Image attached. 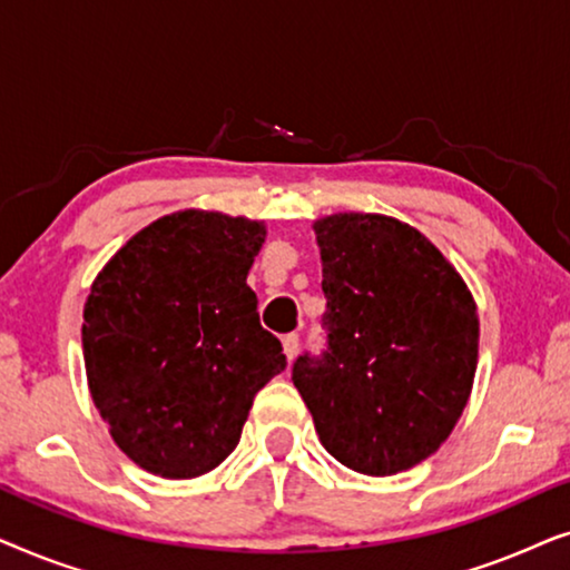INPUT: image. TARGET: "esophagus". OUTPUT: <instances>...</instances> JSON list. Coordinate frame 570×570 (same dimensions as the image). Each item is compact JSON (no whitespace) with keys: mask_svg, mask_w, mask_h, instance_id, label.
Masks as SVG:
<instances>
[{"mask_svg":"<svg viewBox=\"0 0 570 570\" xmlns=\"http://www.w3.org/2000/svg\"><path fill=\"white\" fill-rule=\"evenodd\" d=\"M283 353L287 361H293L298 355V334H285L283 337Z\"/></svg>","mask_w":570,"mask_h":570,"instance_id":"34e87169","label":"esophagus"}]
</instances>
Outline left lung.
Listing matches in <instances>:
<instances>
[{
	"instance_id": "obj_1",
	"label": "left lung",
	"mask_w": 570,
	"mask_h": 570,
	"mask_svg": "<svg viewBox=\"0 0 570 570\" xmlns=\"http://www.w3.org/2000/svg\"><path fill=\"white\" fill-rule=\"evenodd\" d=\"M314 233L330 347L301 355L293 384L337 462L389 478L435 454L462 417L478 306L454 264L396 217L337 213Z\"/></svg>"
}]
</instances>
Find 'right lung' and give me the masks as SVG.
I'll list each match as a JSON object with an SVG mask.
<instances>
[{
  "label": "right lung",
  "instance_id": "add662e5",
  "mask_svg": "<svg viewBox=\"0 0 570 570\" xmlns=\"http://www.w3.org/2000/svg\"><path fill=\"white\" fill-rule=\"evenodd\" d=\"M267 225L178 209L135 233L92 279L82 355L116 446L166 480L199 478L238 446L254 394L285 371L246 285Z\"/></svg>",
  "mask_w": 570,
  "mask_h": 570
}]
</instances>
